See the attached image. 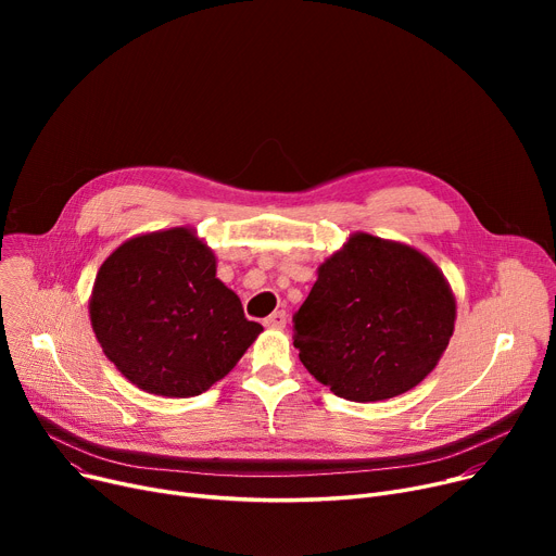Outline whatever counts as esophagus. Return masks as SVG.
Here are the masks:
<instances>
[{
  "instance_id": "1",
  "label": "esophagus",
  "mask_w": 556,
  "mask_h": 556,
  "mask_svg": "<svg viewBox=\"0 0 556 556\" xmlns=\"http://www.w3.org/2000/svg\"><path fill=\"white\" fill-rule=\"evenodd\" d=\"M263 325H266L268 329H283L286 327V311L270 313L266 319H263Z\"/></svg>"
}]
</instances>
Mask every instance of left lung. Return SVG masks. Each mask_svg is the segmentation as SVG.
I'll return each mask as SVG.
<instances>
[{"instance_id": "left-lung-1", "label": "left lung", "mask_w": 556, "mask_h": 556, "mask_svg": "<svg viewBox=\"0 0 556 556\" xmlns=\"http://www.w3.org/2000/svg\"><path fill=\"white\" fill-rule=\"evenodd\" d=\"M455 327L451 288L421 252L354 233L317 270L293 315L300 361L346 401H383L419 386Z\"/></svg>"}]
</instances>
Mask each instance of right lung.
Here are the masks:
<instances>
[{
    "instance_id": "add662e5",
    "label": "right lung",
    "mask_w": 556,
    "mask_h": 556,
    "mask_svg": "<svg viewBox=\"0 0 556 556\" xmlns=\"http://www.w3.org/2000/svg\"><path fill=\"white\" fill-rule=\"evenodd\" d=\"M90 317L105 356L130 383L173 399L210 390L263 331L187 227L116 248L97 275Z\"/></svg>"
}]
</instances>
